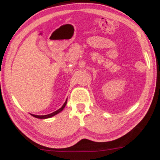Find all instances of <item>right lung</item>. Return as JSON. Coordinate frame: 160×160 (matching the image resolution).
I'll use <instances>...</instances> for the list:
<instances>
[{
	"label": "right lung",
	"mask_w": 160,
	"mask_h": 160,
	"mask_svg": "<svg viewBox=\"0 0 160 160\" xmlns=\"http://www.w3.org/2000/svg\"><path fill=\"white\" fill-rule=\"evenodd\" d=\"M66 104H67V100H66V102H65V103H64V104H63V105H62V107L61 108H59V109L57 110L56 111L53 112V113H49V114H47V115H43V116H38V115H34V114H32V115L33 116V117H36V118H39V119H46V118H49V117H52V116L56 115V114H57V113H59V112H61V111H62V110H63L64 108H65V105H66Z\"/></svg>",
	"instance_id": "obj_1"
}]
</instances>
